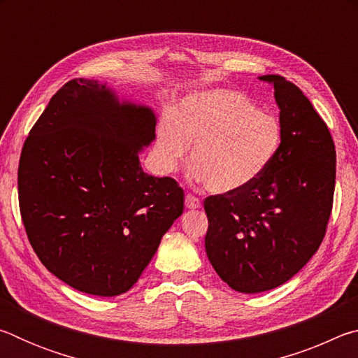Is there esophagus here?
Returning a JSON list of instances; mask_svg holds the SVG:
<instances>
[{
	"label": "esophagus",
	"instance_id": "1",
	"mask_svg": "<svg viewBox=\"0 0 358 358\" xmlns=\"http://www.w3.org/2000/svg\"><path fill=\"white\" fill-rule=\"evenodd\" d=\"M185 205H186V208H189V210H197V208L202 207V202L199 201L197 197H194L192 194H186Z\"/></svg>",
	"mask_w": 358,
	"mask_h": 358
}]
</instances>
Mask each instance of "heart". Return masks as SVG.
Here are the masks:
<instances>
[{"instance_id": "b5f03b06", "label": "heart", "mask_w": 358, "mask_h": 358, "mask_svg": "<svg viewBox=\"0 0 358 358\" xmlns=\"http://www.w3.org/2000/svg\"><path fill=\"white\" fill-rule=\"evenodd\" d=\"M281 123L234 90H205L180 102L157 124L159 166L171 173L187 156L192 178L216 194L245 189L266 172L280 151Z\"/></svg>"}]
</instances>
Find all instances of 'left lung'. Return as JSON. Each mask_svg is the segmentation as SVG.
Returning a JSON list of instances; mask_svg holds the SVG:
<instances>
[{"mask_svg":"<svg viewBox=\"0 0 358 358\" xmlns=\"http://www.w3.org/2000/svg\"><path fill=\"white\" fill-rule=\"evenodd\" d=\"M275 88L282 129L275 161L252 185L205 199V251L224 282L259 294L289 281L317 251L331 213L336 153L327 124L299 87Z\"/></svg>","mask_w":358,"mask_h":358,"instance_id":"obj_1","label":"left lung"}]
</instances>
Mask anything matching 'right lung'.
Segmentation results:
<instances>
[{"label":"right lung","mask_w":358,"mask_h":358,"mask_svg":"<svg viewBox=\"0 0 358 358\" xmlns=\"http://www.w3.org/2000/svg\"><path fill=\"white\" fill-rule=\"evenodd\" d=\"M155 128L151 107L74 78L29 131L19 164L22 220L45 268L80 292H128L183 213L177 181L141 166Z\"/></svg>","instance_id":"add662e5"}]
</instances>
